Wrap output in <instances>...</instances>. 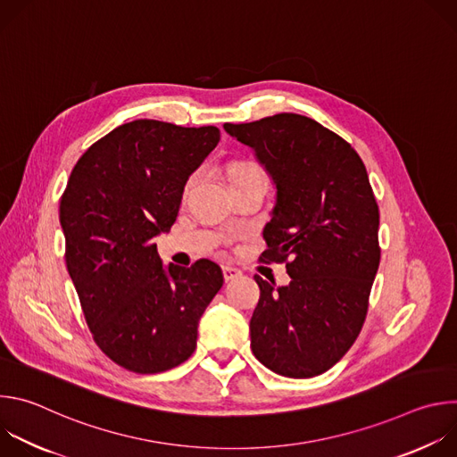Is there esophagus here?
Segmentation results:
<instances>
[{"instance_id": "1", "label": "esophagus", "mask_w": 457, "mask_h": 457, "mask_svg": "<svg viewBox=\"0 0 457 457\" xmlns=\"http://www.w3.org/2000/svg\"><path fill=\"white\" fill-rule=\"evenodd\" d=\"M222 273H224V280H226V282L237 280V278L242 275V271H240V270L231 268V266H222Z\"/></svg>"}]
</instances>
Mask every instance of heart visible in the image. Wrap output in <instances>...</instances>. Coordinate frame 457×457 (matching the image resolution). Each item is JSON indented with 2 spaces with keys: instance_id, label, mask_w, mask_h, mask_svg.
I'll use <instances>...</instances> for the list:
<instances>
[{
  "instance_id": "heart-1",
  "label": "heart",
  "mask_w": 457,
  "mask_h": 457,
  "mask_svg": "<svg viewBox=\"0 0 457 457\" xmlns=\"http://www.w3.org/2000/svg\"><path fill=\"white\" fill-rule=\"evenodd\" d=\"M249 175H260V177H262V171H260L258 166L249 164V162H247V164H238V166L233 170V173H231V180H233V179H238V177H249ZM193 180H195V177L189 179L187 187L193 184Z\"/></svg>"
}]
</instances>
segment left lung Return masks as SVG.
<instances>
[{"mask_svg":"<svg viewBox=\"0 0 457 457\" xmlns=\"http://www.w3.org/2000/svg\"><path fill=\"white\" fill-rule=\"evenodd\" d=\"M277 184L264 258L287 262L289 286L254 277V358L277 374L312 378L351 349L379 266V210L354 148L314 119L277 113L224 124Z\"/></svg>","mask_w":457,"mask_h":457,"instance_id":"8db88e82","label":"left lung"}]
</instances>
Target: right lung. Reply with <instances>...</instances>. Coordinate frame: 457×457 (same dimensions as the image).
Here are the masks:
<instances>
[{
	"mask_svg": "<svg viewBox=\"0 0 457 457\" xmlns=\"http://www.w3.org/2000/svg\"><path fill=\"white\" fill-rule=\"evenodd\" d=\"M219 141L215 126L120 124L83 154L61 197L64 260L88 328L99 349L132 372L186 361L224 284L206 258L162 266L154 242L173 226L189 175Z\"/></svg>",
	"mask_w": 457,
	"mask_h": 457,
	"instance_id": "right-lung-1",
	"label": "right lung"
}]
</instances>
